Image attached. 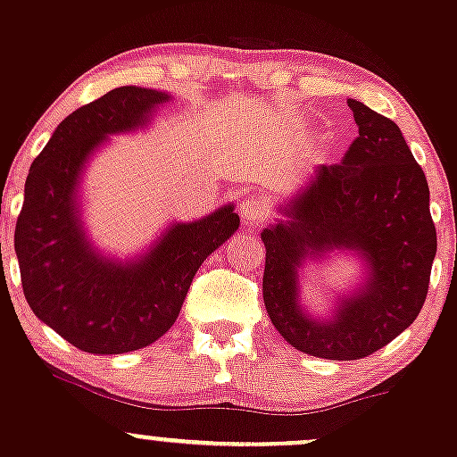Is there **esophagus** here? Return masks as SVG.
I'll list each match as a JSON object with an SVG mask.
<instances>
[{
    "label": "esophagus",
    "instance_id": "34e87169",
    "mask_svg": "<svg viewBox=\"0 0 457 457\" xmlns=\"http://www.w3.org/2000/svg\"><path fill=\"white\" fill-rule=\"evenodd\" d=\"M238 212H241L243 220L247 225H258L261 220H265L269 212V204L265 196L261 195H247L245 199L241 201V208H238Z\"/></svg>",
    "mask_w": 457,
    "mask_h": 457
}]
</instances>
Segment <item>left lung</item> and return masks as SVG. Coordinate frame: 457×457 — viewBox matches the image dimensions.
<instances>
[{
	"label": "left lung",
	"instance_id": "obj_1",
	"mask_svg": "<svg viewBox=\"0 0 457 457\" xmlns=\"http://www.w3.org/2000/svg\"><path fill=\"white\" fill-rule=\"evenodd\" d=\"M359 136L339 164L321 166L311 188L291 201V220L262 232V297L278 333L320 359L353 361L396 339L420 313L436 258L429 186L401 129L359 100H348ZM359 248L370 280L343 298L328 322L296 304V267L330 248Z\"/></svg>",
	"mask_w": 457,
	"mask_h": 457
}]
</instances>
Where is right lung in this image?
Listing matches in <instances>:
<instances>
[{"instance_id":"add662e5","label":"right lung","mask_w":457,"mask_h":457,"mask_svg":"<svg viewBox=\"0 0 457 457\" xmlns=\"http://www.w3.org/2000/svg\"><path fill=\"white\" fill-rule=\"evenodd\" d=\"M164 100L155 89H112L67 115L28 172L14 228L23 295L38 320L85 353L120 354L157 342L175 324L196 269L241 223L232 205L177 223L131 265L91 252L74 204L80 168L104 137L140 127Z\"/></svg>"}]
</instances>
